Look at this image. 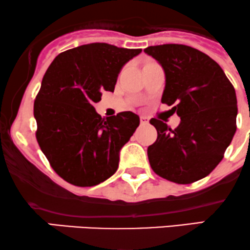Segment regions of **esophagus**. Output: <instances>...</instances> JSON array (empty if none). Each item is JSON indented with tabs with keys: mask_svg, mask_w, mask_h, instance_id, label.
Listing matches in <instances>:
<instances>
[{
	"mask_svg": "<svg viewBox=\"0 0 250 250\" xmlns=\"http://www.w3.org/2000/svg\"><path fill=\"white\" fill-rule=\"evenodd\" d=\"M140 123H142V124H147L148 118L145 117V116H142V117H140Z\"/></svg>",
	"mask_w": 250,
	"mask_h": 250,
	"instance_id": "obj_1",
	"label": "esophagus"
}]
</instances>
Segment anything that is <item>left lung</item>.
Segmentation results:
<instances>
[{"label": "left lung", "mask_w": 250, "mask_h": 250, "mask_svg": "<svg viewBox=\"0 0 250 250\" xmlns=\"http://www.w3.org/2000/svg\"><path fill=\"white\" fill-rule=\"evenodd\" d=\"M162 64L165 89L162 103L181 117L175 130L152 118L157 140L147 147L158 176L190 184L208 176L222 161L236 131L235 88L220 64L186 44H159L144 49Z\"/></svg>", "instance_id": "8db88e82"}]
</instances>
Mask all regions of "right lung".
<instances>
[{
    "mask_svg": "<svg viewBox=\"0 0 250 250\" xmlns=\"http://www.w3.org/2000/svg\"><path fill=\"white\" fill-rule=\"evenodd\" d=\"M142 49L83 44L50 63L34 102L36 140L53 170L77 187H93L118 169L119 151L139 125L130 111L102 118L94 103L114 91L123 66Z\"/></svg>",
    "mask_w": 250,
    "mask_h": 250,
    "instance_id": "1",
    "label": "right lung"
}]
</instances>
